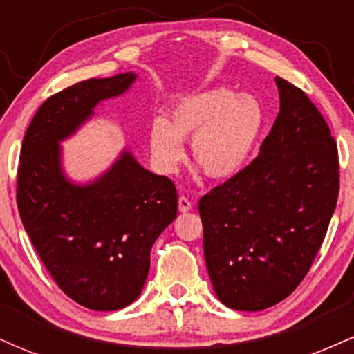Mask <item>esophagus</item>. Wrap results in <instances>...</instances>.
I'll return each mask as SVG.
<instances>
[{
    "label": "esophagus",
    "mask_w": 354,
    "mask_h": 354,
    "mask_svg": "<svg viewBox=\"0 0 354 354\" xmlns=\"http://www.w3.org/2000/svg\"><path fill=\"white\" fill-rule=\"evenodd\" d=\"M178 208H180L181 213H186V211L193 208V203H191L186 196H180L178 198Z\"/></svg>",
    "instance_id": "obj_1"
}]
</instances>
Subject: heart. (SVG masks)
Masks as SVG:
<instances>
[{
	"instance_id": "obj_1",
	"label": "heart",
	"mask_w": 354,
	"mask_h": 354,
	"mask_svg": "<svg viewBox=\"0 0 354 354\" xmlns=\"http://www.w3.org/2000/svg\"><path fill=\"white\" fill-rule=\"evenodd\" d=\"M263 123L265 113L254 96L206 89L183 98L165 120L153 121L149 151L158 169L173 173L185 156L181 141L191 138V161L209 178L223 180L245 166Z\"/></svg>"
}]
</instances>
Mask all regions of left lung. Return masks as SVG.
Instances as JSON below:
<instances>
[{
	"label": "left lung",
	"instance_id": "obj_1",
	"mask_svg": "<svg viewBox=\"0 0 354 354\" xmlns=\"http://www.w3.org/2000/svg\"><path fill=\"white\" fill-rule=\"evenodd\" d=\"M279 113L259 154L200 200L206 268L219 301L261 311L296 290L339 193L338 146L318 108L276 76Z\"/></svg>",
	"mask_w": 354,
	"mask_h": 354
}]
</instances>
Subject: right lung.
I'll return each instance as SVG.
<instances>
[{"mask_svg":"<svg viewBox=\"0 0 354 354\" xmlns=\"http://www.w3.org/2000/svg\"><path fill=\"white\" fill-rule=\"evenodd\" d=\"M135 80V73L91 78L50 96L19 154L16 203L24 230L56 284L95 311L121 310L140 296L153 243L178 211L174 183L126 149L88 185H75L61 169L59 141Z\"/></svg>","mask_w":354,"mask_h":354,"instance_id":"add662e5","label":"right lung"}]
</instances>
